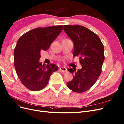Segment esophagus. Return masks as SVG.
I'll return each instance as SVG.
<instances>
[{"label": "esophagus", "instance_id": "obj_1", "mask_svg": "<svg viewBox=\"0 0 124 124\" xmlns=\"http://www.w3.org/2000/svg\"><path fill=\"white\" fill-rule=\"evenodd\" d=\"M60 71H61L63 72H67V70L66 69V68L64 67H60Z\"/></svg>", "mask_w": 124, "mask_h": 124}]
</instances>
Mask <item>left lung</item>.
Here are the masks:
<instances>
[{
	"mask_svg": "<svg viewBox=\"0 0 124 124\" xmlns=\"http://www.w3.org/2000/svg\"><path fill=\"white\" fill-rule=\"evenodd\" d=\"M63 30L74 45L73 56H79L82 68L77 71L70 68L73 79L67 86L76 93H83L95 83L101 73L104 61V49L98 36L81 25H65Z\"/></svg>",
	"mask_w": 124,
	"mask_h": 124,
	"instance_id": "obj_1",
	"label": "left lung"
}]
</instances>
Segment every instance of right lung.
<instances>
[{
  "mask_svg": "<svg viewBox=\"0 0 124 124\" xmlns=\"http://www.w3.org/2000/svg\"><path fill=\"white\" fill-rule=\"evenodd\" d=\"M62 25L38 27L23 35L14 51V66L21 83L31 90L38 91L47 85L50 77L58 67L40 62V52L46 50L60 34Z\"/></svg>",
  "mask_w": 124,
  "mask_h": 124,
  "instance_id": "1",
  "label": "right lung"
}]
</instances>
